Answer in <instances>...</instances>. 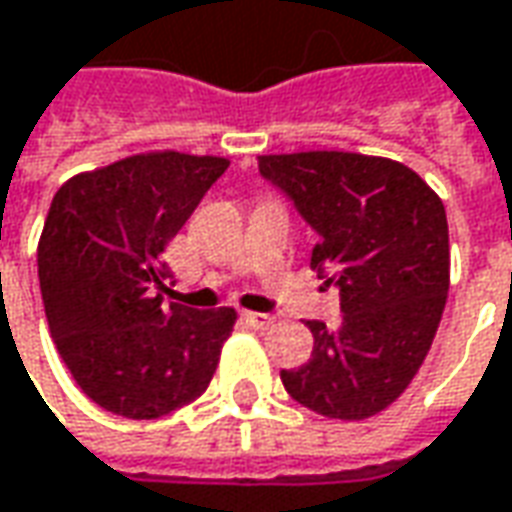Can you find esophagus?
<instances>
[{"label":"esophagus","instance_id":"34e87169","mask_svg":"<svg viewBox=\"0 0 512 512\" xmlns=\"http://www.w3.org/2000/svg\"><path fill=\"white\" fill-rule=\"evenodd\" d=\"M246 322H252L255 328H269L271 322H274V316L271 314H257V311H246Z\"/></svg>","mask_w":512,"mask_h":512}]
</instances>
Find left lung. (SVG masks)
Returning a JSON list of instances; mask_svg holds the SVG:
<instances>
[{"instance_id":"left-lung-1","label":"left lung","mask_w":512,"mask_h":512,"mask_svg":"<svg viewBox=\"0 0 512 512\" xmlns=\"http://www.w3.org/2000/svg\"><path fill=\"white\" fill-rule=\"evenodd\" d=\"M257 170L316 232L311 266L342 311L330 330L308 322L314 350L280 373L285 392L325 417L378 415L415 378L446 308V207L415 170L381 156H260Z\"/></svg>"}]
</instances>
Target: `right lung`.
Returning <instances> with one entry per match:
<instances>
[{
    "instance_id": "obj_1",
    "label": "right lung",
    "mask_w": 512,
    "mask_h": 512,
    "mask_svg": "<svg viewBox=\"0 0 512 512\" xmlns=\"http://www.w3.org/2000/svg\"><path fill=\"white\" fill-rule=\"evenodd\" d=\"M227 168L218 156H131L52 198L38 243L52 342L111 415L156 420L210 387L235 311L168 305L162 252Z\"/></svg>"
}]
</instances>
